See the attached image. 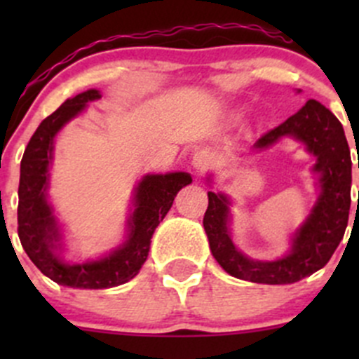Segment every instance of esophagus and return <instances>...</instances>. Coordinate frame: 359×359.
Masks as SVG:
<instances>
[{"label":"esophagus","mask_w":359,"mask_h":359,"mask_svg":"<svg viewBox=\"0 0 359 359\" xmlns=\"http://www.w3.org/2000/svg\"><path fill=\"white\" fill-rule=\"evenodd\" d=\"M213 163H215V156H213V153H210V151L206 149L196 151V153L193 154V158H191V165H193V168L196 170L198 173L206 172Z\"/></svg>","instance_id":"esophagus-1"}]
</instances>
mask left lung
I'll list each match as a JSON object with an SVG mask.
<instances>
[{"mask_svg":"<svg viewBox=\"0 0 359 359\" xmlns=\"http://www.w3.org/2000/svg\"><path fill=\"white\" fill-rule=\"evenodd\" d=\"M281 139L304 144L307 153L314 158L311 172L316 175L320 193L309 215L292 234L290 248L280 259L257 260L245 255L233 241L231 198L208 191V208L203 217V227L208 236L210 250L220 267L238 280L264 285L300 281L327 266L346 233L353 163L339 119L323 104L309 99L287 121L264 133L253 144V149H269ZM206 180L212 184V175Z\"/></svg>","mask_w":359,"mask_h":359,"instance_id":"1","label":"left lung"}]
</instances>
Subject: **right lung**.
<instances>
[{
	"label": "right lung",
	"mask_w": 359,
	"mask_h": 359,
	"mask_svg": "<svg viewBox=\"0 0 359 359\" xmlns=\"http://www.w3.org/2000/svg\"><path fill=\"white\" fill-rule=\"evenodd\" d=\"M100 97L95 88L78 93L39 123L20 161L17 208L20 243L32 264L55 283L88 290L118 287L139 274L149 253L154 229L172 208L177 193L193 182V177L187 172L144 175L133 189L123 243L99 259L85 262L64 260L62 227L48 201L53 144L57 133L71 119L78 118L88 102L99 100Z\"/></svg>",
	"instance_id": "obj_1"
}]
</instances>
